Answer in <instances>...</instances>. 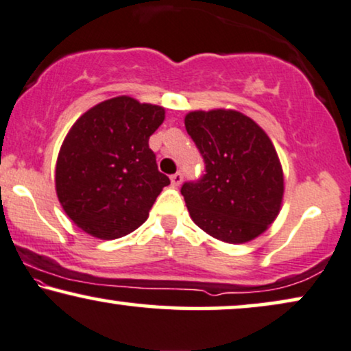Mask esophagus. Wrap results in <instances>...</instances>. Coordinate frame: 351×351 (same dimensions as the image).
Listing matches in <instances>:
<instances>
[{
    "label": "esophagus",
    "instance_id": "esophagus-1",
    "mask_svg": "<svg viewBox=\"0 0 351 351\" xmlns=\"http://www.w3.org/2000/svg\"><path fill=\"white\" fill-rule=\"evenodd\" d=\"M170 180H171V184L175 186V188H178V186L181 184V181H183V175L178 171V173H175V175H171Z\"/></svg>",
    "mask_w": 351,
    "mask_h": 351
}]
</instances>
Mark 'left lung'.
I'll list each match as a JSON object with an SVG mask.
<instances>
[{
  "label": "left lung",
  "instance_id": "8db88e82",
  "mask_svg": "<svg viewBox=\"0 0 351 351\" xmlns=\"http://www.w3.org/2000/svg\"><path fill=\"white\" fill-rule=\"evenodd\" d=\"M186 132L202 154L205 175L181 188L191 218L215 239L244 244L281 210L284 175L263 130L237 110H194Z\"/></svg>",
  "mask_w": 351,
  "mask_h": 351
}]
</instances>
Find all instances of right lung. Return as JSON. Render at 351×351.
<instances>
[{"instance_id": "1", "label": "right lung", "mask_w": 351, "mask_h": 351, "mask_svg": "<svg viewBox=\"0 0 351 351\" xmlns=\"http://www.w3.org/2000/svg\"><path fill=\"white\" fill-rule=\"evenodd\" d=\"M163 120V107L117 96L75 121L56 163V193L80 230L109 241L146 221L157 195L170 184L149 147Z\"/></svg>"}]
</instances>
